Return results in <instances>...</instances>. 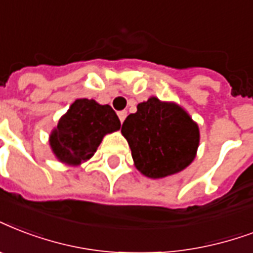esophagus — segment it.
I'll list each match as a JSON object with an SVG mask.
<instances>
[{"label":"esophagus","instance_id":"34e87169","mask_svg":"<svg viewBox=\"0 0 253 253\" xmlns=\"http://www.w3.org/2000/svg\"><path fill=\"white\" fill-rule=\"evenodd\" d=\"M118 117H119V121H121V122H123V121L126 119L127 113H126V111H119V113H118Z\"/></svg>","mask_w":253,"mask_h":253}]
</instances>
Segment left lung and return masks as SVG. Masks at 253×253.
<instances>
[{
    "label": "left lung",
    "mask_w": 253,
    "mask_h": 253,
    "mask_svg": "<svg viewBox=\"0 0 253 253\" xmlns=\"http://www.w3.org/2000/svg\"><path fill=\"white\" fill-rule=\"evenodd\" d=\"M122 125L134 165L144 176L166 178L188 167L199 147V127L186 110L155 96L136 106Z\"/></svg>",
    "instance_id": "1"
}]
</instances>
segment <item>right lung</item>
Segmentation results:
<instances>
[{
  "mask_svg": "<svg viewBox=\"0 0 253 253\" xmlns=\"http://www.w3.org/2000/svg\"><path fill=\"white\" fill-rule=\"evenodd\" d=\"M119 128L121 121L111 106L82 98L59 119L50 134L49 143L58 161L80 166L94 155L106 134Z\"/></svg>",
  "mask_w": 253,
  "mask_h": 253,
  "instance_id": "add662e5",
  "label": "right lung"
}]
</instances>
